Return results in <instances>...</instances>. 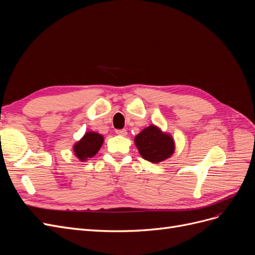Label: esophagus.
<instances>
[{"label": "esophagus", "instance_id": "34e87169", "mask_svg": "<svg viewBox=\"0 0 255 255\" xmlns=\"http://www.w3.org/2000/svg\"><path fill=\"white\" fill-rule=\"evenodd\" d=\"M116 134H118V135H120V136H127L128 132H127V129H125V128H122V129H116Z\"/></svg>", "mask_w": 255, "mask_h": 255}]
</instances>
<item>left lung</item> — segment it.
<instances>
[{
    "mask_svg": "<svg viewBox=\"0 0 255 255\" xmlns=\"http://www.w3.org/2000/svg\"><path fill=\"white\" fill-rule=\"evenodd\" d=\"M135 144L140 155L151 163H159L172 155L174 143L172 138L151 126L135 137Z\"/></svg>",
    "mask_w": 255,
    "mask_h": 255,
    "instance_id": "1",
    "label": "left lung"
}]
</instances>
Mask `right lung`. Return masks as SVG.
<instances>
[{"mask_svg": "<svg viewBox=\"0 0 255 255\" xmlns=\"http://www.w3.org/2000/svg\"><path fill=\"white\" fill-rule=\"evenodd\" d=\"M103 143L102 135L88 132L85 134L82 139L74 145L75 155L81 160L95 156Z\"/></svg>", "mask_w": 255, "mask_h": 255, "instance_id": "obj_1", "label": "right lung"}]
</instances>
